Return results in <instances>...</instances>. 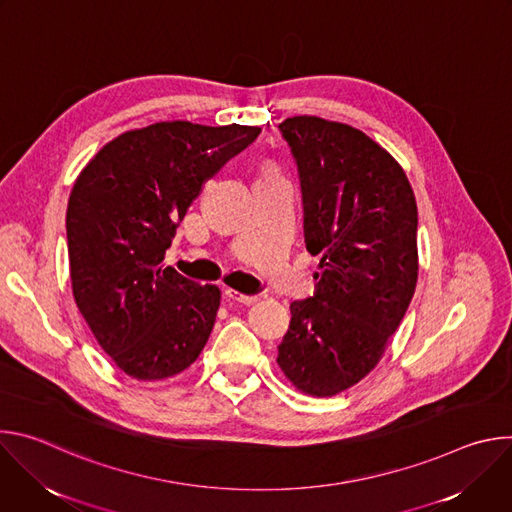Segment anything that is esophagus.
Masks as SVG:
<instances>
[{
	"mask_svg": "<svg viewBox=\"0 0 512 512\" xmlns=\"http://www.w3.org/2000/svg\"><path fill=\"white\" fill-rule=\"evenodd\" d=\"M227 298H231V300H235V302H241V304H245V306H251V304H255L257 302V296H251V294H243V291H239V289H233V287H229L227 291Z\"/></svg>",
	"mask_w": 512,
	"mask_h": 512,
	"instance_id": "esophagus-1",
	"label": "esophagus"
}]
</instances>
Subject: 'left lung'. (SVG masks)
<instances>
[{"label":"left lung","instance_id":"8db88e82","mask_svg":"<svg viewBox=\"0 0 512 512\" xmlns=\"http://www.w3.org/2000/svg\"><path fill=\"white\" fill-rule=\"evenodd\" d=\"M304 194L316 296L291 302L277 364L312 397H332L383 358L415 294L417 202L401 164L360 129L314 115L279 125Z\"/></svg>","mask_w":512,"mask_h":512}]
</instances>
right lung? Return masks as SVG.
<instances>
[{"label": "right lung", "instance_id": "right-lung-1", "mask_svg": "<svg viewBox=\"0 0 512 512\" xmlns=\"http://www.w3.org/2000/svg\"><path fill=\"white\" fill-rule=\"evenodd\" d=\"M259 133L160 121L117 135L77 176L66 208L72 296L125 375L168 379L200 356L221 289L164 265L166 249L204 182Z\"/></svg>", "mask_w": 512, "mask_h": 512}]
</instances>
